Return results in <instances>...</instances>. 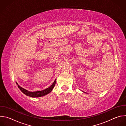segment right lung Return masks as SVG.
<instances>
[{
	"label": "right lung",
	"instance_id": "add662e5",
	"mask_svg": "<svg viewBox=\"0 0 126 126\" xmlns=\"http://www.w3.org/2000/svg\"><path fill=\"white\" fill-rule=\"evenodd\" d=\"M56 81V79L55 80V81H54L53 84L49 87L46 88V89L43 90H42V91H35V92L29 91L27 90L22 88L19 85H18V84L17 82H16V83L18 85V88L23 93H24L25 95H26V96L31 97L37 98V97H40L42 96H45V95H47L48 94L50 93L52 91L53 88L54 87V86L55 85Z\"/></svg>",
	"mask_w": 126,
	"mask_h": 126
}]
</instances>
